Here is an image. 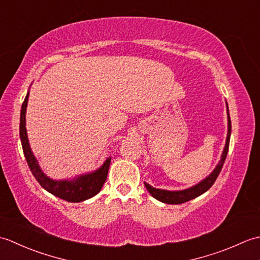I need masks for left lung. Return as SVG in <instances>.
<instances>
[{"mask_svg":"<svg viewBox=\"0 0 260 260\" xmlns=\"http://www.w3.org/2000/svg\"><path fill=\"white\" fill-rule=\"evenodd\" d=\"M227 107H228V105H227ZM230 134H231V120H230V116L228 114V136H227V141H225V146H224L221 159H220V162L217 165V168L214 169L213 172L210 174L206 180H203L199 184L190 187V189L182 190V191L159 190V189H155V187L151 186L150 184L144 183L145 186H146V189L148 190V192H150L152 197L155 198L156 200L164 202V203H168V204H181V203L190 201V200H192V199H194L199 196L203 194L204 192L208 191L210 187L213 185L215 180H217V178H218L219 173L221 172V169L223 167V163L225 161V157H227L228 150H229Z\"/></svg>","mask_w":260,"mask_h":260,"instance_id":"left-lung-1","label":"left lung"}]
</instances>
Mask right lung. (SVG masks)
Instances as JSON below:
<instances>
[{
  "label": "right lung",
  "mask_w": 260,
  "mask_h": 260,
  "mask_svg": "<svg viewBox=\"0 0 260 260\" xmlns=\"http://www.w3.org/2000/svg\"><path fill=\"white\" fill-rule=\"evenodd\" d=\"M27 98H29V92L26 93L24 102L22 104L21 107L20 139L25 159L33 176H35L36 180L40 183L43 189L50 192L51 194L68 202L85 201L87 199H90L91 197L96 196L97 193L102 190L105 181L107 179L110 157L106 159V162L103 164V167L101 169L95 171L93 173L81 175L79 178H77L73 181H53L51 179H49L46 174H43L41 169L39 168L37 159L33 156V154L31 152L29 142H27L25 129V112Z\"/></svg>",
  "instance_id": "right-lung-1"
}]
</instances>
